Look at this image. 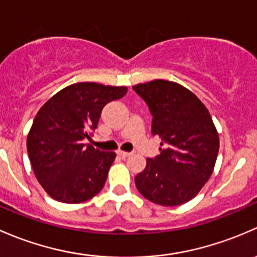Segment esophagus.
<instances>
[{
  "mask_svg": "<svg viewBox=\"0 0 257 257\" xmlns=\"http://www.w3.org/2000/svg\"><path fill=\"white\" fill-rule=\"evenodd\" d=\"M117 155L120 156V157L126 158V157H128V156L131 155V153H130V152H125V151H117Z\"/></svg>",
  "mask_w": 257,
  "mask_h": 257,
  "instance_id": "esophagus-1",
  "label": "esophagus"
}]
</instances>
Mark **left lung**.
<instances>
[{
	"instance_id": "8db88e82",
	"label": "left lung",
	"mask_w": 257,
	"mask_h": 257,
	"mask_svg": "<svg viewBox=\"0 0 257 257\" xmlns=\"http://www.w3.org/2000/svg\"><path fill=\"white\" fill-rule=\"evenodd\" d=\"M152 115V134L161 153L147 158L135 177L139 192L165 207L187 203L200 192L214 171L219 135L205 105L174 81L157 80L132 86Z\"/></svg>"
}]
</instances>
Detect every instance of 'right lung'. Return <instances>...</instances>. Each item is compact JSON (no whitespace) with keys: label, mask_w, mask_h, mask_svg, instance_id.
Listing matches in <instances>:
<instances>
[{"label":"right lung","mask_w":257,"mask_h":257,"mask_svg":"<svg viewBox=\"0 0 257 257\" xmlns=\"http://www.w3.org/2000/svg\"><path fill=\"white\" fill-rule=\"evenodd\" d=\"M126 92V86L76 83L58 91L37 112L27 136L28 157L53 199L76 204L102 189L116 153L84 140L92 136L105 105Z\"/></svg>","instance_id":"obj_1"}]
</instances>
